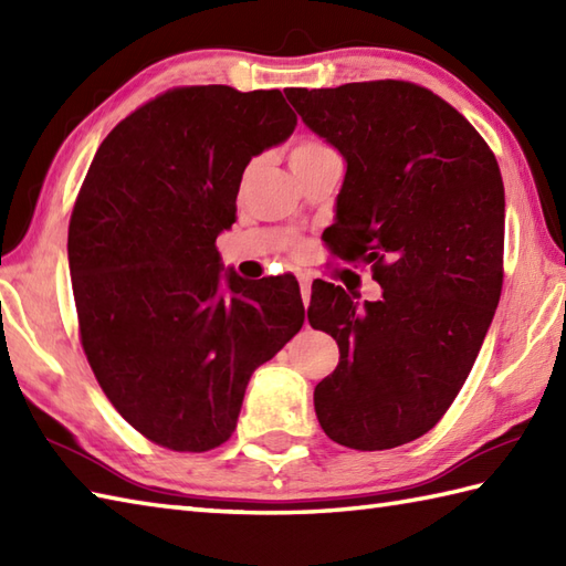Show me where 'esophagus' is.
Here are the masks:
<instances>
[{
    "mask_svg": "<svg viewBox=\"0 0 566 566\" xmlns=\"http://www.w3.org/2000/svg\"><path fill=\"white\" fill-rule=\"evenodd\" d=\"M298 286H302L304 306H308V302H311V274H306V272H298Z\"/></svg>",
    "mask_w": 566,
    "mask_h": 566,
    "instance_id": "obj_1",
    "label": "esophagus"
}]
</instances>
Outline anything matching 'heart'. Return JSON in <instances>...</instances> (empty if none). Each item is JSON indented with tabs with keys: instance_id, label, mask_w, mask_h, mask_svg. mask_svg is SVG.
I'll use <instances>...</instances> for the list:
<instances>
[{
	"instance_id": "heart-1",
	"label": "heart",
	"mask_w": 566,
	"mask_h": 566,
	"mask_svg": "<svg viewBox=\"0 0 566 566\" xmlns=\"http://www.w3.org/2000/svg\"><path fill=\"white\" fill-rule=\"evenodd\" d=\"M326 146H321V143H314V140H306V143H296V146L292 148L290 153V163L294 160H302V158H308V155H314L318 150H323Z\"/></svg>"
}]
</instances>
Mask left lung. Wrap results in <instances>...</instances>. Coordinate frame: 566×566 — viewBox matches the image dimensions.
Wrapping results in <instances>:
<instances>
[{"mask_svg": "<svg viewBox=\"0 0 566 566\" xmlns=\"http://www.w3.org/2000/svg\"><path fill=\"white\" fill-rule=\"evenodd\" d=\"M345 160L326 243L371 264L377 302L314 284L308 323L340 363L316 384L321 428L353 450L411 442L448 411L482 350L503 284L506 195L467 118L411 82L284 90Z\"/></svg>", "mask_w": 566, "mask_h": 566, "instance_id": "1", "label": "left lung"}]
</instances>
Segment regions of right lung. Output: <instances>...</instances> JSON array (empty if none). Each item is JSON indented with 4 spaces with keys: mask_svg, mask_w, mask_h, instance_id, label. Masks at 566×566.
<instances>
[{
    "mask_svg": "<svg viewBox=\"0 0 566 566\" xmlns=\"http://www.w3.org/2000/svg\"><path fill=\"white\" fill-rule=\"evenodd\" d=\"M294 126L280 90L179 87L126 116L84 177L67 231L84 355L163 448L231 438L252 371L304 326L294 276L243 280L216 250L248 163Z\"/></svg>",
    "mask_w": 566,
    "mask_h": 566,
    "instance_id": "obj_1",
    "label": "right lung"
}]
</instances>
